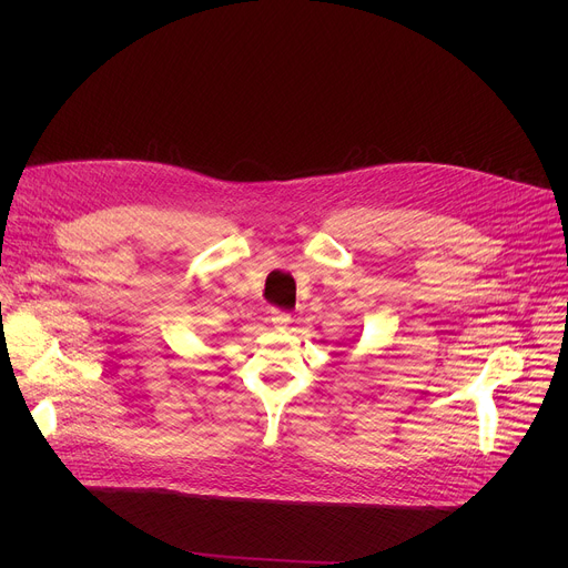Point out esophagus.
Here are the masks:
<instances>
[{"mask_svg":"<svg viewBox=\"0 0 568 568\" xmlns=\"http://www.w3.org/2000/svg\"><path fill=\"white\" fill-rule=\"evenodd\" d=\"M290 323H292V316H290L287 312H281V310H274V312H272V326H274L276 331L290 328Z\"/></svg>","mask_w":568,"mask_h":568,"instance_id":"esophagus-1","label":"esophagus"}]
</instances>
